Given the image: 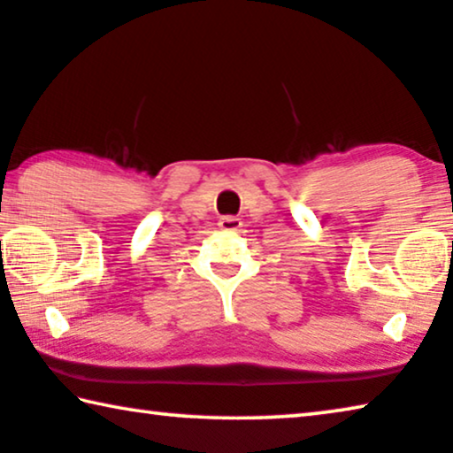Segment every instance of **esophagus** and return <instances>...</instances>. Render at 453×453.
I'll list each match as a JSON object with an SVG mask.
<instances>
[{"label":"esophagus","instance_id":"34e87169","mask_svg":"<svg viewBox=\"0 0 453 453\" xmlns=\"http://www.w3.org/2000/svg\"><path fill=\"white\" fill-rule=\"evenodd\" d=\"M241 226H242V222H241V219H236V217H222L219 220V228H220V231H226V233H236Z\"/></svg>","mask_w":453,"mask_h":453}]
</instances>
